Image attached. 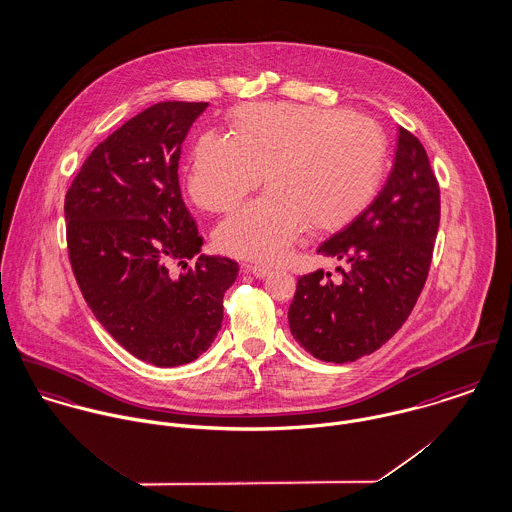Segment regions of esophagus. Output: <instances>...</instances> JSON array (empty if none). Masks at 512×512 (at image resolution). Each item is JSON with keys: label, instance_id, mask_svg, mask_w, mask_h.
<instances>
[{"label": "esophagus", "instance_id": "obj_1", "mask_svg": "<svg viewBox=\"0 0 512 512\" xmlns=\"http://www.w3.org/2000/svg\"><path fill=\"white\" fill-rule=\"evenodd\" d=\"M243 271L249 273V275H253L255 279H265V277L271 275V269H269V267H261V265H245Z\"/></svg>", "mask_w": 512, "mask_h": 512}]
</instances>
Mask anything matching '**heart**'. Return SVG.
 Listing matches in <instances>:
<instances>
[{"mask_svg": "<svg viewBox=\"0 0 512 512\" xmlns=\"http://www.w3.org/2000/svg\"><path fill=\"white\" fill-rule=\"evenodd\" d=\"M231 137L204 133L190 159L188 194L204 210L228 212L265 180L269 192L216 228L231 257L275 263L304 226L336 229L377 194L389 145L371 117L269 102L229 117Z\"/></svg>", "mask_w": 512, "mask_h": 512, "instance_id": "heart-1", "label": "heart"}]
</instances>
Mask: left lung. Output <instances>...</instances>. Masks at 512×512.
I'll return each instance as SVG.
<instances>
[{"label":"left lung","mask_w":512,"mask_h":512,"mask_svg":"<svg viewBox=\"0 0 512 512\" xmlns=\"http://www.w3.org/2000/svg\"><path fill=\"white\" fill-rule=\"evenodd\" d=\"M440 226V188L422 143L398 129L393 171L377 198L318 253L345 263L298 279L288 326L310 355L347 363L377 351L412 312Z\"/></svg>","instance_id":"8db88e82"}]
</instances>
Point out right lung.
I'll return each instance as SVG.
<instances>
[{
  "label": "right lung",
  "instance_id": "right-lung-1",
  "mask_svg": "<svg viewBox=\"0 0 512 512\" xmlns=\"http://www.w3.org/2000/svg\"><path fill=\"white\" fill-rule=\"evenodd\" d=\"M206 108L161 102L131 117L90 153L64 200L84 300L123 349L157 367L190 363L214 343L239 271L198 255L202 237L180 194V147ZM172 260L182 274L170 273Z\"/></svg>",
  "mask_w": 512,
  "mask_h": 512
}]
</instances>
